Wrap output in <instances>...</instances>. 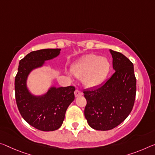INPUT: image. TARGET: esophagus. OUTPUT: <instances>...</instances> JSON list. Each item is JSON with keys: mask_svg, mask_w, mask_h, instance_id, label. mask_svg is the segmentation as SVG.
Instances as JSON below:
<instances>
[{"mask_svg": "<svg viewBox=\"0 0 155 155\" xmlns=\"http://www.w3.org/2000/svg\"><path fill=\"white\" fill-rule=\"evenodd\" d=\"M74 95H75L76 97H80V96H82L83 93L79 90H76L75 92H74Z\"/></svg>", "mask_w": 155, "mask_h": 155, "instance_id": "obj_1", "label": "esophagus"}]
</instances>
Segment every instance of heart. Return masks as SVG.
I'll return each instance as SVG.
<instances>
[{"label":"heart","instance_id":"obj_1","mask_svg":"<svg viewBox=\"0 0 155 155\" xmlns=\"http://www.w3.org/2000/svg\"><path fill=\"white\" fill-rule=\"evenodd\" d=\"M110 63L107 58L89 54L82 56L71 66L74 76L83 78L85 87L94 88L100 86L110 72Z\"/></svg>","mask_w":155,"mask_h":155}]
</instances>
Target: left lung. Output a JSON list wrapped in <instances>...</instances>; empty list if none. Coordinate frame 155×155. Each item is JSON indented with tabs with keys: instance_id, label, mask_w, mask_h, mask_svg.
I'll return each instance as SVG.
<instances>
[{
	"instance_id": "8db88e82",
	"label": "left lung",
	"mask_w": 155,
	"mask_h": 155,
	"mask_svg": "<svg viewBox=\"0 0 155 155\" xmlns=\"http://www.w3.org/2000/svg\"><path fill=\"white\" fill-rule=\"evenodd\" d=\"M110 51L115 72L101 86L83 91L85 117L97 130H109L121 124L131 112L136 96L133 63L121 53Z\"/></svg>"
}]
</instances>
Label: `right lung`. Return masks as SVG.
<instances>
[{
    "instance_id": "obj_1",
    "label": "right lung",
    "mask_w": 155,
    "mask_h": 155,
    "mask_svg": "<svg viewBox=\"0 0 155 155\" xmlns=\"http://www.w3.org/2000/svg\"><path fill=\"white\" fill-rule=\"evenodd\" d=\"M61 49L31 51L20 61L15 78L16 104L22 117L42 131H54L61 126L66 110L74 100L75 87L53 85L44 94L36 95L28 87V78L33 70L43 68L45 61L57 57Z\"/></svg>"
}]
</instances>
